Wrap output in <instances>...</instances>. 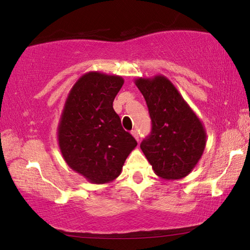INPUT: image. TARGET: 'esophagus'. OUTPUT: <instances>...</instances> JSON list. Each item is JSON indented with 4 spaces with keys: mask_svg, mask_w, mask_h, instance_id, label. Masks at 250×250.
Returning <instances> with one entry per match:
<instances>
[{
    "mask_svg": "<svg viewBox=\"0 0 250 250\" xmlns=\"http://www.w3.org/2000/svg\"><path fill=\"white\" fill-rule=\"evenodd\" d=\"M131 134H132L135 140H137V141L139 142V134H138V131H137V130H132V132H131Z\"/></svg>",
    "mask_w": 250,
    "mask_h": 250,
    "instance_id": "34e87169",
    "label": "esophagus"
}]
</instances>
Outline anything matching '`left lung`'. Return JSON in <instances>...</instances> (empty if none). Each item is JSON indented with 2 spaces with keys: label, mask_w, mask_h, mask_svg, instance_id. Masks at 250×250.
Returning a JSON list of instances; mask_svg holds the SVG:
<instances>
[{
  "label": "left lung",
  "mask_w": 250,
  "mask_h": 250,
  "mask_svg": "<svg viewBox=\"0 0 250 250\" xmlns=\"http://www.w3.org/2000/svg\"><path fill=\"white\" fill-rule=\"evenodd\" d=\"M145 97L152 120L151 134L140 147L154 173L180 180L193 171L206 146L200 118L166 76L134 79Z\"/></svg>",
  "instance_id": "obj_1"
}]
</instances>
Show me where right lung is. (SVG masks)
<instances>
[{
    "label": "right lung",
    "instance_id": "right-lung-1",
    "mask_svg": "<svg viewBox=\"0 0 250 250\" xmlns=\"http://www.w3.org/2000/svg\"><path fill=\"white\" fill-rule=\"evenodd\" d=\"M124 83L121 76L89 71L65 101L57 128L59 150L67 166L90 183L116 180L138 145L112 107Z\"/></svg>",
    "mask_w": 250,
    "mask_h": 250
}]
</instances>
